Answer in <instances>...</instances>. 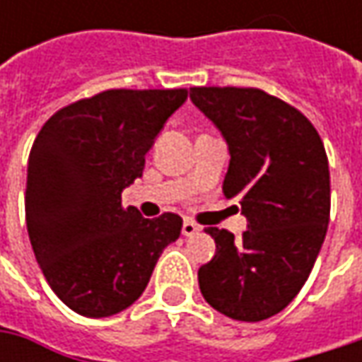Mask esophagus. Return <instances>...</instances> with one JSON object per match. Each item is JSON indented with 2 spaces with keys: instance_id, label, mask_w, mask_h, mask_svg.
Masks as SVG:
<instances>
[{
  "instance_id": "1",
  "label": "esophagus",
  "mask_w": 362,
  "mask_h": 362,
  "mask_svg": "<svg viewBox=\"0 0 362 362\" xmlns=\"http://www.w3.org/2000/svg\"><path fill=\"white\" fill-rule=\"evenodd\" d=\"M197 231H199V226H197V223H193V221H189V219H185V221H183V228H181V233H183V235H195V233H197Z\"/></svg>"
}]
</instances>
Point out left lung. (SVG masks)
I'll return each instance as SVG.
<instances>
[{
    "label": "left lung",
    "mask_w": 362,
    "mask_h": 362,
    "mask_svg": "<svg viewBox=\"0 0 362 362\" xmlns=\"http://www.w3.org/2000/svg\"><path fill=\"white\" fill-rule=\"evenodd\" d=\"M189 96L228 143L223 195L247 219L242 240L205 230L216 256L197 272L203 298L233 320H266L298 294L325 242L327 151L310 120L264 90L202 86Z\"/></svg>",
    "instance_id": "1"
}]
</instances>
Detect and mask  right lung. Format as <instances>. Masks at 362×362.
<instances>
[{
	"label": "right lung",
	"instance_id": "1",
	"mask_svg": "<svg viewBox=\"0 0 362 362\" xmlns=\"http://www.w3.org/2000/svg\"><path fill=\"white\" fill-rule=\"evenodd\" d=\"M185 88L106 90L64 106L28 159L25 223L49 288L74 313H122L145 292L183 219H145L120 193L143 177L145 155Z\"/></svg>",
	"mask_w": 362,
	"mask_h": 362
}]
</instances>
